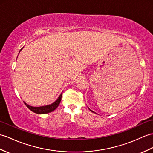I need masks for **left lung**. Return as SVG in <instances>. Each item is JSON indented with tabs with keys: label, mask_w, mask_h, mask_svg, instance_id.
<instances>
[{
	"label": "left lung",
	"mask_w": 153,
	"mask_h": 153,
	"mask_svg": "<svg viewBox=\"0 0 153 153\" xmlns=\"http://www.w3.org/2000/svg\"><path fill=\"white\" fill-rule=\"evenodd\" d=\"M88 109H89V108H88ZM90 111H92V112H93V113H94V112L93 111H92V110H91V109H90Z\"/></svg>",
	"instance_id": "1"
}]
</instances>
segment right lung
Masks as SVG:
<instances>
[{
    "instance_id": "obj_1",
    "label": "right lung",
    "mask_w": 153,
    "mask_h": 153,
    "mask_svg": "<svg viewBox=\"0 0 153 153\" xmlns=\"http://www.w3.org/2000/svg\"><path fill=\"white\" fill-rule=\"evenodd\" d=\"M22 49H21V50ZM21 50L19 51V52L21 51ZM61 98H62V94H60V95L57 98V100H56L55 102H53V104L50 105H45V106H40V107H33V106H30L29 105L27 104L25 102L24 103L26 105L27 107L30 110H31L33 112L38 113V114H46V113L53 111L56 108L58 107L60 102V100H61Z\"/></svg>"
}]
</instances>
